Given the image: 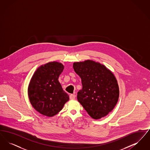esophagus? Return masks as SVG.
<instances>
[{
    "label": "esophagus",
    "instance_id": "obj_1",
    "mask_svg": "<svg viewBox=\"0 0 150 150\" xmlns=\"http://www.w3.org/2000/svg\"><path fill=\"white\" fill-rule=\"evenodd\" d=\"M75 97H76V96H75V94H71L70 95V100H74V99L75 98Z\"/></svg>",
    "mask_w": 150,
    "mask_h": 150
}]
</instances>
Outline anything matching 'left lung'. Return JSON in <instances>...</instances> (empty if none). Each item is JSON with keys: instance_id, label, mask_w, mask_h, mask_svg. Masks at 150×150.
Masks as SVG:
<instances>
[{"instance_id": "1", "label": "left lung", "mask_w": 150, "mask_h": 150, "mask_svg": "<svg viewBox=\"0 0 150 150\" xmlns=\"http://www.w3.org/2000/svg\"><path fill=\"white\" fill-rule=\"evenodd\" d=\"M73 68L81 79L82 89L77 98L93 119L106 116L116 106L119 96L117 80L103 64L92 60L74 62Z\"/></svg>"}]
</instances>
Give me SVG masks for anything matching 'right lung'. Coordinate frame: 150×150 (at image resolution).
Segmentation results:
<instances>
[{"mask_svg":"<svg viewBox=\"0 0 150 150\" xmlns=\"http://www.w3.org/2000/svg\"><path fill=\"white\" fill-rule=\"evenodd\" d=\"M64 66L58 62H50L40 66L34 72L28 87L30 102L41 114L52 117L57 114L69 100L63 90L58 77Z\"/></svg>","mask_w":150,"mask_h":150,"instance_id":"right-lung-1","label":"right lung"}]
</instances>
